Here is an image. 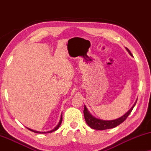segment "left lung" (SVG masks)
<instances>
[{"instance_id": "left-lung-1", "label": "left lung", "mask_w": 151, "mask_h": 151, "mask_svg": "<svg viewBox=\"0 0 151 151\" xmlns=\"http://www.w3.org/2000/svg\"><path fill=\"white\" fill-rule=\"evenodd\" d=\"M126 48L127 51L129 52V53L130 54L131 56H133L130 50H129L127 48ZM136 103H137V101H135V103H134V105H133V107H131V109L124 114V115H123L122 117L119 118L118 119H116V120H100V119H97L96 118H94V116H92L90 114V112L88 111L86 105H85L84 110H83L85 120H86V122L87 124H88L91 128L96 129V130H105V129L114 128V127L118 126L119 124H120L121 123H122L125 120H126L127 118L128 117V116L131 114V112L132 111L133 107H135Z\"/></svg>"}]
</instances>
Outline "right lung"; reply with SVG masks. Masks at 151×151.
Masks as SVG:
<instances>
[{"label": "right lung", "mask_w": 151, "mask_h": 151, "mask_svg": "<svg viewBox=\"0 0 151 151\" xmlns=\"http://www.w3.org/2000/svg\"><path fill=\"white\" fill-rule=\"evenodd\" d=\"M61 122H62V114H61V118H60V120H59V122L58 123V124L57 125L56 127H55V129H52V130H51V131H47V132H40V131H34V130H32V129H29V128H27V129H28L29 130H30V131H33V132H34V133H52V132H53V131H56V130H57V129H59V127H60V125H61Z\"/></svg>", "instance_id": "right-lung-1"}]
</instances>
